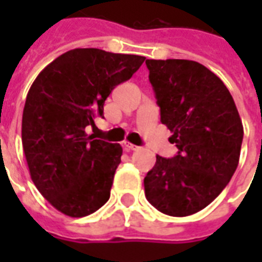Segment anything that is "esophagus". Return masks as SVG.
Masks as SVG:
<instances>
[{
	"label": "esophagus",
	"instance_id": "esophagus-1",
	"mask_svg": "<svg viewBox=\"0 0 262 262\" xmlns=\"http://www.w3.org/2000/svg\"><path fill=\"white\" fill-rule=\"evenodd\" d=\"M125 148L127 150V151H136V150H139V146H136V144H132V143L129 142H125Z\"/></svg>",
	"mask_w": 262,
	"mask_h": 262
}]
</instances>
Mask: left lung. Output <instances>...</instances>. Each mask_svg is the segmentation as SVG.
I'll return each instance as SVG.
<instances>
[{
	"label": "left lung",
	"instance_id": "1",
	"mask_svg": "<svg viewBox=\"0 0 262 262\" xmlns=\"http://www.w3.org/2000/svg\"><path fill=\"white\" fill-rule=\"evenodd\" d=\"M161 123L178 154L156 157L144 178L147 201L161 213L189 216L213 202L236 171L243 123L223 81L192 60H146Z\"/></svg>",
	"mask_w": 262,
	"mask_h": 262
}]
</instances>
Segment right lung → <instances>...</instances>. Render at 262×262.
I'll return each mask as SVG.
<instances>
[{
  "instance_id": "obj_1",
  "label": "right lung",
  "mask_w": 262,
  "mask_h": 262,
  "mask_svg": "<svg viewBox=\"0 0 262 262\" xmlns=\"http://www.w3.org/2000/svg\"><path fill=\"white\" fill-rule=\"evenodd\" d=\"M143 61L136 54L74 49L33 81L22 115V146L37 191L61 213L84 217L108 202L122 147L88 136L85 127L95 126L109 94Z\"/></svg>"
}]
</instances>
